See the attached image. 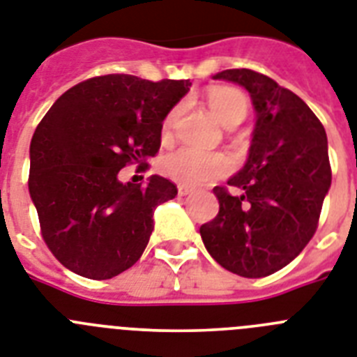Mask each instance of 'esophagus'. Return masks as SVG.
<instances>
[{"label": "esophagus", "instance_id": "esophagus-1", "mask_svg": "<svg viewBox=\"0 0 357 357\" xmlns=\"http://www.w3.org/2000/svg\"><path fill=\"white\" fill-rule=\"evenodd\" d=\"M192 192V188L187 187V185H178V194L179 196H187V194Z\"/></svg>", "mask_w": 357, "mask_h": 357}]
</instances>
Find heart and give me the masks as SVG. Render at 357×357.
I'll use <instances>...</instances> for the list:
<instances>
[{
  "label": "heart",
  "mask_w": 357,
  "mask_h": 357,
  "mask_svg": "<svg viewBox=\"0 0 357 357\" xmlns=\"http://www.w3.org/2000/svg\"><path fill=\"white\" fill-rule=\"evenodd\" d=\"M206 101L215 118L223 123L225 127H236L243 121L248 112V98L239 89L227 85H218L208 89ZM181 109L174 107L163 121V137L172 134V128L179 118ZM161 172L167 178L183 185H202L211 179L220 178L229 172L230 163L220 152H202L190 146H181L163 155L160 163Z\"/></svg>",
  "instance_id": "1"
}]
</instances>
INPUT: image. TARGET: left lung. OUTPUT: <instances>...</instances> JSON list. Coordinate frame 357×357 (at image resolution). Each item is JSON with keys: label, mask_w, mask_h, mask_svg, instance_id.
<instances>
[{"label": "left lung", "mask_w": 357, "mask_h": 357, "mask_svg": "<svg viewBox=\"0 0 357 357\" xmlns=\"http://www.w3.org/2000/svg\"><path fill=\"white\" fill-rule=\"evenodd\" d=\"M245 86L257 114L247 165L228 187H214L220 212L199 227L206 250L223 268L265 278L289 265L316 234L332 181L326 134L299 96L274 79L230 68L215 74Z\"/></svg>", "instance_id": "8db88e82"}]
</instances>
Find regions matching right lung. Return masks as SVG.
<instances>
[{"label": "right lung", "mask_w": 357, "mask_h": 357, "mask_svg": "<svg viewBox=\"0 0 357 357\" xmlns=\"http://www.w3.org/2000/svg\"><path fill=\"white\" fill-rule=\"evenodd\" d=\"M188 86L185 79L96 76L68 89L36 127L29 192L45 245L68 271L110 280L142 257L152 212L178 187L161 176L145 187L119 183L118 172L127 165L149 169L165 116Z\"/></svg>", "instance_id": "1"}]
</instances>
